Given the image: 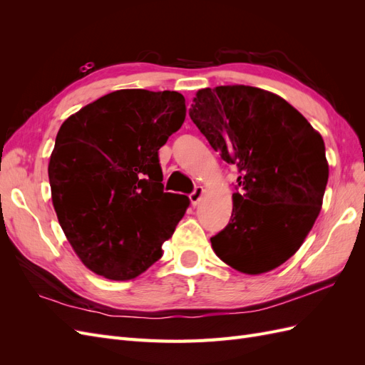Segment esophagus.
<instances>
[{
	"label": "esophagus",
	"instance_id": "1",
	"mask_svg": "<svg viewBox=\"0 0 365 365\" xmlns=\"http://www.w3.org/2000/svg\"><path fill=\"white\" fill-rule=\"evenodd\" d=\"M202 195H204V189L202 187H195V190L190 193V202L193 204V205H196L197 202L201 201V197H202Z\"/></svg>",
	"mask_w": 365,
	"mask_h": 365
}]
</instances>
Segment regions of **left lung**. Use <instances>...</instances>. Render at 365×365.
I'll return each instance as SVG.
<instances>
[{
	"instance_id": "8db88e82",
	"label": "left lung",
	"mask_w": 365,
	"mask_h": 365,
	"mask_svg": "<svg viewBox=\"0 0 365 365\" xmlns=\"http://www.w3.org/2000/svg\"><path fill=\"white\" fill-rule=\"evenodd\" d=\"M189 115L239 172L230 222L210 239L216 256L245 274L280 267L323 205L329 164L322 135L280 96L245 85L200 90Z\"/></svg>"
}]
</instances>
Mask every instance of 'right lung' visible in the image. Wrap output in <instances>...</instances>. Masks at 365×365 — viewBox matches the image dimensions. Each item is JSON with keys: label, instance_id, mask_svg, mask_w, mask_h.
<instances>
[{"label": "right lung", "instance_id": "obj_1", "mask_svg": "<svg viewBox=\"0 0 365 365\" xmlns=\"http://www.w3.org/2000/svg\"><path fill=\"white\" fill-rule=\"evenodd\" d=\"M184 118L180 93L120 90L62 123L48 163L51 200L88 269L123 282L163 256L190 201L164 193L158 150Z\"/></svg>", "mask_w": 365, "mask_h": 365}]
</instances>
